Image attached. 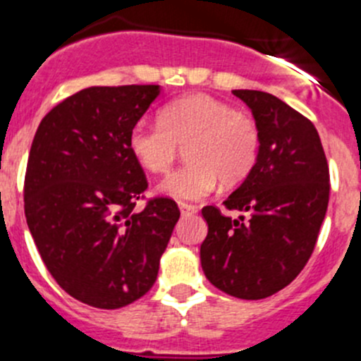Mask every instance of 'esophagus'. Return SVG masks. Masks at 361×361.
I'll return each mask as SVG.
<instances>
[{"instance_id":"obj_1","label":"esophagus","mask_w":361,"mask_h":361,"mask_svg":"<svg viewBox=\"0 0 361 361\" xmlns=\"http://www.w3.org/2000/svg\"><path fill=\"white\" fill-rule=\"evenodd\" d=\"M180 212L183 213V215H194V213H197V206L187 204V202H180Z\"/></svg>"}]
</instances>
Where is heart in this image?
<instances>
[{"label":"heart","instance_id":"heart-1","mask_svg":"<svg viewBox=\"0 0 361 361\" xmlns=\"http://www.w3.org/2000/svg\"><path fill=\"white\" fill-rule=\"evenodd\" d=\"M159 121H137L128 146L137 162L155 174L167 173L181 146H187L188 164L160 183L171 197L197 201L212 194L219 180L227 187L241 183L257 162V123L222 100L202 93L181 97L160 109Z\"/></svg>","mask_w":361,"mask_h":361}]
</instances>
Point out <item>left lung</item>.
<instances>
[{"label": "left lung", "instance_id": "1", "mask_svg": "<svg viewBox=\"0 0 361 361\" xmlns=\"http://www.w3.org/2000/svg\"><path fill=\"white\" fill-rule=\"evenodd\" d=\"M233 93L250 107L261 145L254 169L224 206L248 219L204 206L201 266L220 291L261 300L291 284L312 255L330 199V171L309 118L269 93Z\"/></svg>", "mask_w": 361, "mask_h": 361}]
</instances>
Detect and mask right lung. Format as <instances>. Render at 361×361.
Here are the masks:
<instances>
[{
    "instance_id": "right-lung-1",
    "label": "right lung",
    "mask_w": 361,
    "mask_h": 361,
    "mask_svg": "<svg viewBox=\"0 0 361 361\" xmlns=\"http://www.w3.org/2000/svg\"><path fill=\"white\" fill-rule=\"evenodd\" d=\"M157 84L93 86L40 121L24 176V213L40 257L72 298L120 309L152 289L180 219L171 197L137 212L148 180L128 146Z\"/></svg>"
}]
</instances>
